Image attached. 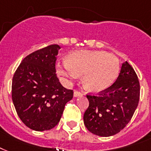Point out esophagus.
Here are the masks:
<instances>
[{
	"instance_id": "obj_1",
	"label": "esophagus",
	"mask_w": 151,
	"mask_h": 151,
	"mask_svg": "<svg viewBox=\"0 0 151 151\" xmlns=\"http://www.w3.org/2000/svg\"><path fill=\"white\" fill-rule=\"evenodd\" d=\"M82 95V93H80L79 91H74V97H79V96H81Z\"/></svg>"
}]
</instances>
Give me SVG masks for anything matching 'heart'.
<instances>
[{"label": "heart", "mask_w": 151, "mask_h": 151, "mask_svg": "<svg viewBox=\"0 0 151 151\" xmlns=\"http://www.w3.org/2000/svg\"><path fill=\"white\" fill-rule=\"evenodd\" d=\"M58 73L69 79L82 76L84 88L101 92L109 88L117 78L120 63L115 55L104 51H77L67 57V63L58 66Z\"/></svg>", "instance_id": "1"}]
</instances>
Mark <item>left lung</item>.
<instances>
[{
  "label": "left lung",
  "mask_w": 151,
  "mask_h": 151,
  "mask_svg": "<svg viewBox=\"0 0 151 151\" xmlns=\"http://www.w3.org/2000/svg\"><path fill=\"white\" fill-rule=\"evenodd\" d=\"M139 94L137 75L125 61L112 86L99 95H86L89 107L83 115L86 128L102 137L120 132L132 117L139 104Z\"/></svg>",
  "instance_id": "1"
}]
</instances>
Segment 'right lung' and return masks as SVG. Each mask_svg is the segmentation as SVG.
<instances>
[{"label":"right lung","instance_id":"right-lung-1","mask_svg":"<svg viewBox=\"0 0 151 151\" xmlns=\"http://www.w3.org/2000/svg\"><path fill=\"white\" fill-rule=\"evenodd\" d=\"M58 45H50L24 58L16 69L12 98L19 117L32 130L43 132L59 123L65 106L73 98L57 77Z\"/></svg>","mask_w":151,"mask_h":151}]
</instances>
